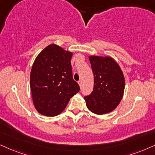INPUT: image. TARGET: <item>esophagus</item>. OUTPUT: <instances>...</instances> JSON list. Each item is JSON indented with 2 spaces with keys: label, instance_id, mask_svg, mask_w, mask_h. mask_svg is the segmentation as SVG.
<instances>
[{
  "label": "esophagus",
  "instance_id": "esophagus-1",
  "mask_svg": "<svg viewBox=\"0 0 155 155\" xmlns=\"http://www.w3.org/2000/svg\"><path fill=\"white\" fill-rule=\"evenodd\" d=\"M78 84H79V86L81 87H82V81H78Z\"/></svg>",
  "mask_w": 155,
  "mask_h": 155
}]
</instances>
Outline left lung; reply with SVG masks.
Returning <instances> with one entry per match:
<instances>
[{
    "label": "left lung",
    "mask_w": 155,
    "mask_h": 155,
    "mask_svg": "<svg viewBox=\"0 0 155 155\" xmlns=\"http://www.w3.org/2000/svg\"><path fill=\"white\" fill-rule=\"evenodd\" d=\"M94 76L93 91L84 97L90 111L98 115L112 112L119 105L125 88L121 67L109 56L88 57Z\"/></svg>",
    "instance_id": "obj_1"
}]
</instances>
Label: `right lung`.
<instances>
[{
    "label": "right lung",
    "instance_id": "obj_1",
    "mask_svg": "<svg viewBox=\"0 0 155 155\" xmlns=\"http://www.w3.org/2000/svg\"><path fill=\"white\" fill-rule=\"evenodd\" d=\"M72 52L51 44L36 57L30 73V87L36 110L56 116L65 109L80 87L72 78Z\"/></svg>",
    "mask_w": 155,
    "mask_h": 155
}]
</instances>
